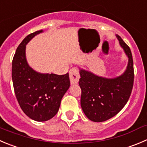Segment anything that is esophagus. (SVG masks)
Wrapping results in <instances>:
<instances>
[{
    "mask_svg": "<svg viewBox=\"0 0 147 147\" xmlns=\"http://www.w3.org/2000/svg\"><path fill=\"white\" fill-rule=\"evenodd\" d=\"M69 77L71 84H76L79 80V73L77 68H73L69 71Z\"/></svg>",
    "mask_w": 147,
    "mask_h": 147,
    "instance_id": "obj_1",
    "label": "esophagus"
}]
</instances>
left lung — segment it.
I'll return each mask as SVG.
<instances>
[{
	"mask_svg": "<svg viewBox=\"0 0 147 147\" xmlns=\"http://www.w3.org/2000/svg\"><path fill=\"white\" fill-rule=\"evenodd\" d=\"M128 58L126 70L115 78H105L79 68L82 89L81 106L85 115L94 122H103L118 114L128 102L134 85L132 54L129 47L116 34Z\"/></svg>",
	"mask_w": 147,
	"mask_h": 147,
	"instance_id": "8db88e82",
	"label": "left lung"
}]
</instances>
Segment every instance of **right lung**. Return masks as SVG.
<instances>
[{
  "label": "right lung",
  "instance_id": "1",
  "mask_svg": "<svg viewBox=\"0 0 147 147\" xmlns=\"http://www.w3.org/2000/svg\"><path fill=\"white\" fill-rule=\"evenodd\" d=\"M42 32L37 31L26 36L18 46L12 61V81L18 102L29 118L38 122L55 116L70 86L68 73L65 75L42 74L28 64L26 45Z\"/></svg>",
  "mask_w": 147,
  "mask_h": 147
}]
</instances>
